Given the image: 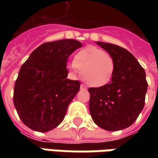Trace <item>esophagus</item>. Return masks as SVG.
I'll return each instance as SVG.
<instances>
[{
  "instance_id": "1",
  "label": "esophagus",
  "mask_w": 158,
  "mask_h": 158,
  "mask_svg": "<svg viewBox=\"0 0 158 158\" xmlns=\"http://www.w3.org/2000/svg\"><path fill=\"white\" fill-rule=\"evenodd\" d=\"M80 89H87V87H86V85H84V84H81Z\"/></svg>"
}]
</instances>
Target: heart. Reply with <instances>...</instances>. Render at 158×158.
Returning <instances> with one entry per match:
<instances>
[{
  "label": "heart",
  "mask_w": 158,
  "mask_h": 158,
  "mask_svg": "<svg viewBox=\"0 0 158 158\" xmlns=\"http://www.w3.org/2000/svg\"><path fill=\"white\" fill-rule=\"evenodd\" d=\"M69 69L73 71L77 69L88 85L99 88L112 81L116 63L110 53L96 46H87L75 55Z\"/></svg>",
  "instance_id": "1"
}]
</instances>
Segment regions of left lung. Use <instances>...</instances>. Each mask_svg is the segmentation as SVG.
Instances as JSON below:
<instances>
[{
	"mask_svg": "<svg viewBox=\"0 0 158 158\" xmlns=\"http://www.w3.org/2000/svg\"><path fill=\"white\" fill-rule=\"evenodd\" d=\"M112 55L116 69L112 81L103 87L89 88V112L96 124L107 131L125 129L143 111L148 89L145 70L125 48L97 41Z\"/></svg>",
	"mask_w": 158,
	"mask_h": 158,
	"instance_id": "8db88e82",
	"label": "left lung"
}]
</instances>
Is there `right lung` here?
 I'll return each instance as SVG.
<instances>
[{
  "instance_id": "1",
  "label": "right lung",
  "mask_w": 158,
  "mask_h": 158,
  "mask_svg": "<svg viewBox=\"0 0 158 158\" xmlns=\"http://www.w3.org/2000/svg\"><path fill=\"white\" fill-rule=\"evenodd\" d=\"M82 46L76 40L45 43L23 64L15 83L14 105L29 128L44 133L62 122L81 85L67 78L68 58Z\"/></svg>"
}]
</instances>
